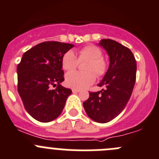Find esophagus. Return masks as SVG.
Returning a JSON list of instances; mask_svg holds the SVG:
<instances>
[{"label":"esophagus","instance_id":"1","mask_svg":"<svg viewBox=\"0 0 159 159\" xmlns=\"http://www.w3.org/2000/svg\"><path fill=\"white\" fill-rule=\"evenodd\" d=\"M72 91L73 92V93H79V92L80 91V90H78V89H72Z\"/></svg>","mask_w":159,"mask_h":159}]
</instances>
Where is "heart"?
<instances>
[{
  "label": "heart",
  "mask_w": 159,
  "mask_h": 159,
  "mask_svg": "<svg viewBox=\"0 0 159 159\" xmlns=\"http://www.w3.org/2000/svg\"><path fill=\"white\" fill-rule=\"evenodd\" d=\"M102 51L94 45H87L79 51L77 58L72 50L66 51L61 58V66L66 71H72L78 66L80 61H88L84 70L87 72H70L66 75V84L75 89H84L93 84L97 76L105 75L107 64L102 58Z\"/></svg>",
  "instance_id": "obj_1"
}]
</instances>
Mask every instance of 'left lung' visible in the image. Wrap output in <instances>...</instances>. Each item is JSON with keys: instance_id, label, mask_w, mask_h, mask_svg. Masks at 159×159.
Returning a JSON list of instances; mask_svg holds the SVG:
<instances>
[{"instance_id": "left-lung-1", "label": "left lung", "mask_w": 159, "mask_h": 159, "mask_svg": "<svg viewBox=\"0 0 159 159\" xmlns=\"http://www.w3.org/2000/svg\"><path fill=\"white\" fill-rule=\"evenodd\" d=\"M109 56V66L98 87L83 103L87 116L97 122H108L119 116L130 98L136 81L137 63L132 51L121 43L101 40L98 43Z\"/></svg>"}]
</instances>
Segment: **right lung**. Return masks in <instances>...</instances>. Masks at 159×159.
Wrapping results in <instances>:
<instances>
[{
  "mask_svg": "<svg viewBox=\"0 0 159 159\" xmlns=\"http://www.w3.org/2000/svg\"><path fill=\"white\" fill-rule=\"evenodd\" d=\"M74 45L58 41L40 43L22 55L18 65V92L27 112L41 122L61 115L72 90L62 87L61 58ZM51 85L56 86L51 90Z\"/></svg>",
  "mask_w": 159,
  "mask_h": 159,
  "instance_id": "obj_1",
  "label": "right lung"
}]
</instances>
